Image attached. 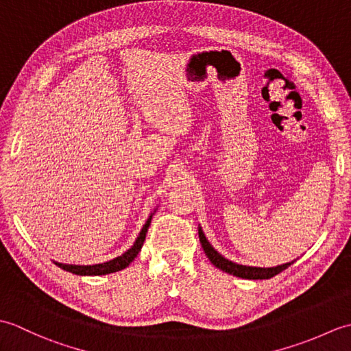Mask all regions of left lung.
I'll list each match as a JSON object with an SVG mask.
<instances>
[{
	"mask_svg": "<svg viewBox=\"0 0 351 351\" xmlns=\"http://www.w3.org/2000/svg\"><path fill=\"white\" fill-rule=\"evenodd\" d=\"M199 240H200V244H202L204 252L206 253V256H208V259L211 261L213 265L220 268L221 271H226L229 274L237 276V278H243V279H270V278H273V276L279 274L280 271L287 270V268L291 264H294V261H293V263L278 265V267H270V268L247 267V265L235 264V263H232V261L223 258L217 250H214L213 245L208 243L205 234L202 232V228H199Z\"/></svg>",
	"mask_w": 351,
	"mask_h": 351,
	"instance_id": "1",
	"label": "left lung"
}]
</instances>
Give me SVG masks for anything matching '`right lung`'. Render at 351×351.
<instances>
[{
	"label": "right lung",
	"mask_w": 351,
	"mask_h": 351,
	"mask_svg": "<svg viewBox=\"0 0 351 351\" xmlns=\"http://www.w3.org/2000/svg\"><path fill=\"white\" fill-rule=\"evenodd\" d=\"M151 220H152V214L149 215V219L145 223V226L141 228L140 234L137 237V240H136V243H134L132 247L128 252H125L123 255L108 261V263L95 264V265H71V264L56 263V265L63 268V270H66V271L73 273V274H78V276H101V274H108V273L121 271V270H123V268L128 267L134 261V258L138 255L141 245H143V243H145L146 232H147L149 225H151Z\"/></svg>",
	"instance_id": "add662e5"
}]
</instances>
